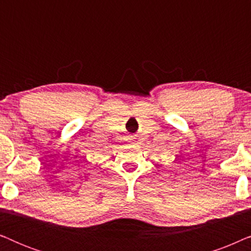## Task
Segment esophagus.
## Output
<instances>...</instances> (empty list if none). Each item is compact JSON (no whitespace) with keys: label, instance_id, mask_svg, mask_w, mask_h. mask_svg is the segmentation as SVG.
Here are the masks:
<instances>
[{"label":"esophagus","instance_id":"obj_1","mask_svg":"<svg viewBox=\"0 0 251 251\" xmlns=\"http://www.w3.org/2000/svg\"><path fill=\"white\" fill-rule=\"evenodd\" d=\"M132 140H133V138H130V142H132Z\"/></svg>","mask_w":251,"mask_h":251}]
</instances>
